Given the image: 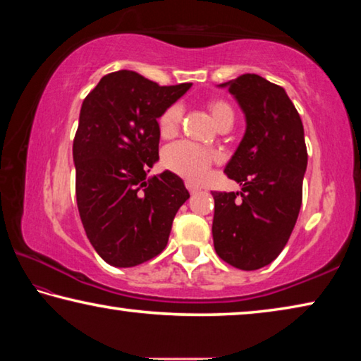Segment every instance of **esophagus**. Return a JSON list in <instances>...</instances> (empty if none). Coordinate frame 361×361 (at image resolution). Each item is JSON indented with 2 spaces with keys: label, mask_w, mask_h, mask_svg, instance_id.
Instances as JSON below:
<instances>
[{
  "label": "esophagus",
  "mask_w": 361,
  "mask_h": 361,
  "mask_svg": "<svg viewBox=\"0 0 361 361\" xmlns=\"http://www.w3.org/2000/svg\"><path fill=\"white\" fill-rule=\"evenodd\" d=\"M186 188H188V191L192 192V194L199 191V186H197V185H194L192 181H186Z\"/></svg>",
  "instance_id": "obj_1"
}]
</instances>
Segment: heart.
Segmentation results:
<instances>
[{
	"label": "heart",
	"instance_id": "obj_1",
	"mask_svg": "<svg viewBox=\"0 0 361 361\" xmlns=\"http://www.w3.org/2000/svg\"><path fill=\"white\" fill-rule=\"evenodd\" d=\"M212 118L215 120L216 127L221 123L233 122L234 112L231 106L225 101H212L209 104ZM183 120L181 104H171L165 109L159 118V131L164 138L173 136L180 130ZM216 159V154L202 146L194 145L191 141H178L169 146L164 152V164L175 173L185 176L188 180H202L210 169V165Z\"/></svg>",
	"mask_w": 361,
	"mask_h": 361
}]
</instances>
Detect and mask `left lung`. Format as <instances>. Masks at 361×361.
<instances>
[{
  "mask_svg": "<svg viewBox=\"0 0 361 361\" xmlns=\"http://www.w3.org/2000/svg\"><path fill=\"white\" fill-rule=\"evenodd\" d=\"M245 116V133L225 167L239 192L214 191L215 252L239 270L281 254L299 216L307 170L304 125L284 88L255 73L221 83Z\"/></svg>",
  "mask_w": 361,
  "mask_h": 361,
  "instance_id": "1",
  "label": "left lung"
}]
</instances>
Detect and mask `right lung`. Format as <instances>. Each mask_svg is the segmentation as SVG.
I'll return each mask as SVG.
<instances>
[{
	"label": "right lung",
	"instance_id": "right-lung-1",
	"mask_svg": "<svg viewBox=\"0 0 361 361\" xmlns=\"http://www.w3.org/2000/svg\"><path fill=\"white\" fill-rule=\"evenodd\" d=\"M190 88L118 71L83 101L73 140L77 205L91 245L109 265L136 267L162 252L176 212L190 199L169 170L146 180L159 160L157 118Z\"/></svg>",
	"mask_w": 361,
	"mask_h": 361
}]
</instances>
